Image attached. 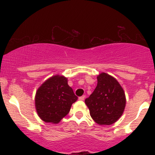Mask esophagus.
Returning a JSON list of instances; mask_svg holds the SVG:
<instances>
[{"label": "esophagus", "mask_w": 155, "mask_h": 155, "mask_svg": "<svg viewBox=\"0 0 155 155\" xmlns=\"http://www.w3.org/2000/svg\"><path fill=\"white\" fill-rule=\"evenodd\" d=\"M84 98H85V95H82V96H81V97H79V101H84Z\"/></svg>", "instance_id": "esophagus-1"}]
</instances>
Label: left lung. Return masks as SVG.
Masks as SVG:
<instances>
[{
	"instance_id": "8db88e82",
	"label": "left lung",
	"mask_w": 155,
	"mask_h": 155,
	"mask_svg": "<svg viewBox=\"0 0 155 155\" xmlns=\"http://www.w3.org/2000/svg\"><path fill=\"white\" fill-rule=\"evenodd\" d=\"M97 84L85 104L96 123L110 125L123 114L126 97L123 88L114 77L106 73L97 75Z\"/></svg>"
}]
</instances>
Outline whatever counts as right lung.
I'll list each match as a JSON object with an SVG mask.
<instances>
[{"label": "right lung", "mask_w": 155, "mask_h": 155, "mask_svg": "<svg viewBox=\"0 0 155 155\" xmlns=\"http://www.w3.org/2000/svg\"><path fill=\"white\" fill-rule=\"evenodd\" d=\"M72 88L64 76L55 75L49 78L37 90L35 106L38 117L44 122L58 124L70 111L77 101Z\"/></svg>", "instance_id": "right-lung-1"}]
</instances>
